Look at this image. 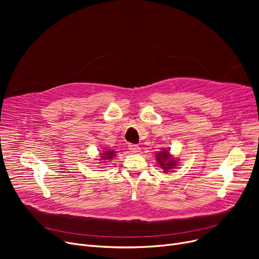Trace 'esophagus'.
<instances>
[{
	"mask_svg": "<svg viewBox=\"0 0 259 259\" xmlns=\"http://www.w3.org/2000/svg\"><path fill=\"white\" fill-rule=\"evenodd\" d=\"M128 147H129V150H130L132 153H138V152H140V150H141V148H140L138 145H132V144H130Z\"/></svg>",
	"mask_w": 259,
	"mask_h": 259,
	"instance_id": "1",
	"label": "esophagus"
}]
</instances>
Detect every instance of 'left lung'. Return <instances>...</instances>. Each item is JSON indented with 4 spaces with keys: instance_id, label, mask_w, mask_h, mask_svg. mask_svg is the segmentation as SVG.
Returning <instances> with one entry per match:
<instances>
[{
    "instance_id": "8db88e82",
    "label": "left lung",
    "mask_w": 259,
    "mask_h": 259,
    "mask_svg": "<svg viewBox=\"0 0 259 259\" xmlns=\"http://www.w3.org/2000/svg\"><path fill=\"white\" fill-rule=\"evenodd\" d=\"M156 159L158 162V166L164 170V172H169V170L174 169L176 166H178V160L172 157V155L169 152V148L164 149L157 153Z\"/></svg>"
}]
</instances>
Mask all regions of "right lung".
<instances>
[{"instance_id":"1","label":"right lung","mask_w":259,"mask_h":259,"mask_svg":"<svg viewBox=\"0 0 259 259\" xmlns=\"http://www.w3.org/2000/svg\"><path fill=\"white\" fill-rule=\"evenodd\" d=\"M115 153L116 152L114 150H107L106 149L105 151H103V153H101V160H111Z\"/></svg>"}]
</instances>
